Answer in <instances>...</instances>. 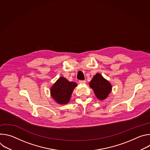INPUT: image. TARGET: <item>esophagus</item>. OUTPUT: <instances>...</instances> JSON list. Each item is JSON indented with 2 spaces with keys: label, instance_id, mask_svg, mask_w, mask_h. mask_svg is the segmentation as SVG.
<instances>
[{
  "label": "esophagus",
  "instance_id": "34e87169",
  "mask_svg": "<svg viewBox=\"0 0 150 150\" xmlns=\"http://www.w3.org/2000/svg\"><path fill=\"white\" fill-rule=\"evenodd\" d=\"M79 82L80 83H85V82H86V81H85V80H81V81H79Z\"/></svg>",
  "mask_w": 150,
  "mask_h": 150
}]
</instances>
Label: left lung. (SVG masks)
<instances>
[{
  "instance_id": "obj_1",
  "label": "left lung",
  "mask_w": 150,
  "mask_h": 150,
  "mask_svg": "<svg viewBox=\"0 0 150 150\" xmlns=\"http://www.w3.org/2000/svg\"><path fill=\"white\" fill-rule=\"evenodd\" d=\"M96 97L100 100H104L109 96L112 90L110 82L105 79L100 74H96L89 83Z\"/></svg>"
}]
</instances>
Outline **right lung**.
I'll return each instance as SVG.
<instances>
[{
  "mask_svg": "<svg viewBox=\"0 0 150 150\" xmlns=\"http://www.w3.org/2000/svg\"><path fill=\"white\" fill-rule=\"evenodd\" d=\"M77 85L76 83L61 76L50 88L51 96L57 104H66L69 102L72 92Z\"/></svg>",
  "mask_w": 150,
  "mask_h": 150,
  "instance_id": "1",
  "label": "right lung"
}]
</instances>
